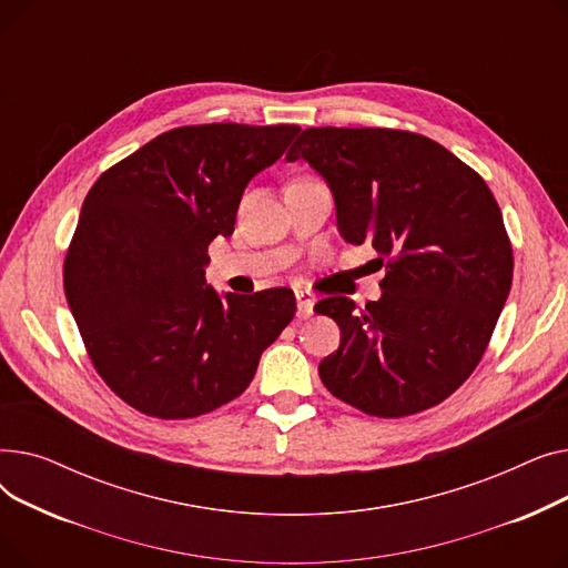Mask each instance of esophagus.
I'll return each mask as SVG.
<instances>
[{
	"instance_id": "1",
	"label": "esophagus",
	"mask_w": 568,
	"mask_h": 568,
	"mask_svg": "<svg viewBox=\"0 0 568 568\" xmlns=\"http://www.w3.org/2000/svg\"><path fill=\"white\" fill-rule=\"evenodd\" d=\"M296 306H300V317H311L315 306V294L308 290H296Z\"/></svg>"
}]
</instances>
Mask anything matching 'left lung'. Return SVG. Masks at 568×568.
Wrapping results in <instances>:
<instances>
[{
	"label": "left lung",
	"instance_id": "1",
	"mask_svg": "<svg viewBox=\"0 0 568 568\" xmlns=\"http://www.w3.org/2000/svg\"><path fill=\"white\" fill-rule=\"evenodd\" d=\"M285 159H306L326 179L345 242H368L386 262L379 302H317L341 326L322 384L379 419L439 405L479 366L514 278L511 239L484 176L398 129L313 126Z\"/></svg>",
	"mask_w": 568,
	"mask_h": 568
}]
</instances>
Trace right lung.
<instances>
[{
  "label": "right lung",
  "mask_w": 568,
  "mask_h": 568,
  "mask_svg": "<svg viewBox=\"0 0 568 568\" xmlns=\"http://www.w3.org/2000/svg\"><path fill=\"white\" fill-rule=\"evenodd\" d=\"M294 124H193L161 133L89 189L64 260V292L101 379L154 419H193L234 400L296 311L294 292L225 294L206 248L234 232L251 179Z\"/></svg>",
  "instance_id": "right-lung-1"
}]
</instances>
